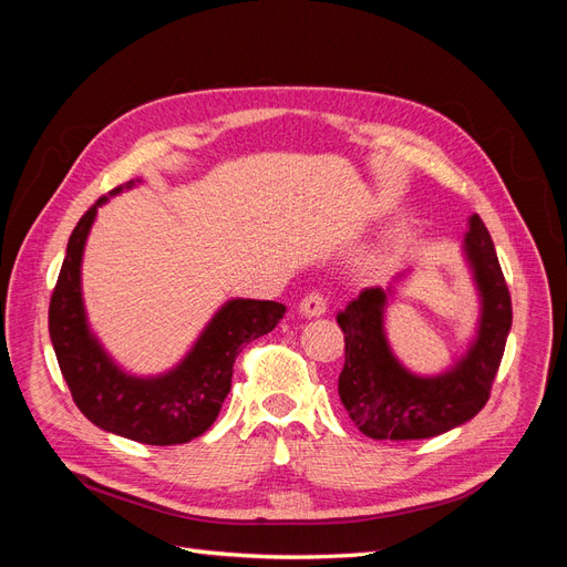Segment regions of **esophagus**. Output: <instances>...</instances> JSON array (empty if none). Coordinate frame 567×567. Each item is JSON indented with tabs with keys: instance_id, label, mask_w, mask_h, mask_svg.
Wrapping results in <instances>:
<instances>
[{
	"instance_id": "1",
	"label": "esophagus",
	"mask_w": 567,
	"mask_h": 567,
	"mask_svg": "<svg viewBox=\"0 0 567 567\" xmlns=\"http://www.w3.org/2000/svg\"><path fill=\"white\" fill-rule=\"evenodd\" d=\"M300 315L302 317H310V319L326 315V298L321 293L305 296L302 302H300Z\"/></svg>"
}]
</instances>
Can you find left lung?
I'll list each match as a JSON object with an SVG mask.
<instances>
[{
	"instance_id": "obj_1",
	"label": "left lung",
	"mask_w": 567,
	"mask_h": 567,
	"mask_svg": "<svg viewBox=\"0 0 567 567\" xmlns=\"http://www.w3.org/2000/svg\"><path fill=\"white\" fill-rule=\"evenodd\" d=\"M463 252L480 290V323L468 352L444 373L416 375L392 354L383 315L388 290L364 288L336 319L346 333L338 394L350 419L373 440H425L471 421L489 400L511 331V293L492 236L480 215L468 221Z\"/></svg>"
}]
</instances>
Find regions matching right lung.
<instances>
[{
  "label": "right lung",
  "mask_w": 567,
  "mask_h": 567,
  "mask_svg": "<svg viewBox=\"0 0 567 567\" xmlns=\"http://www.w3.org/2000/svg\"><path fill=\"white\" fill-rule=\"evenodd\" d=\"M132 186L134 182L115 186L109 196ZM109 196H101L80 217L68 238L65 260L49 302L51 346L73 402L101 431L156 447L184 444L215 423L231 390L238 352L255 338L269 333L286 307L274 300H229L173 371L156 379H140L117 369L90 331L80 288L84 244L96 210Z\"/></svg>",
  "instance_id": "1"
}]
</instances>
